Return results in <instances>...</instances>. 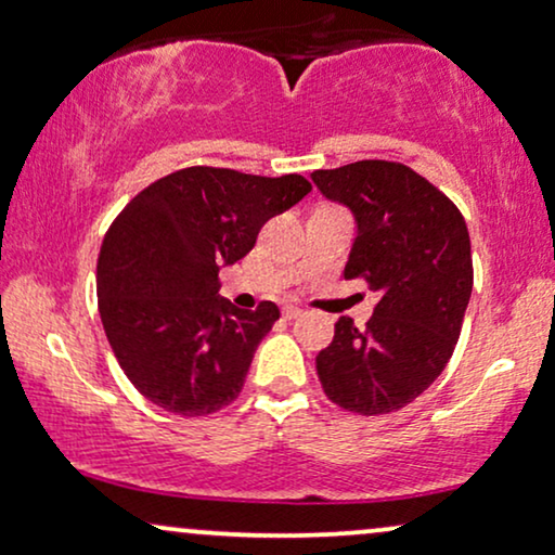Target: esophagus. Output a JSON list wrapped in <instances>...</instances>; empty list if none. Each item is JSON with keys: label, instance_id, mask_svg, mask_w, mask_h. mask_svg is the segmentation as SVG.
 I'll return each mask as SVG.
<instances>
[{"label": "esophagus", "instance_id": "1", "mask_svg": "<svg viewBox=\"0 0 555 555\" xmlns=\"http://www.w3.org/2000/svg\"><path fill=\"white\" fill-rule=\"evenodd\" d=\"M282 314H284V320H297V317L301 314V309L297 305H286L282 309Z\"/></svg>", "mask_w": 555, "mask_h": 555}]
</instances>
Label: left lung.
Masks as SVG:
<instances>
[{"label":"left lung","instance_id":"1","mask_svg":"<svg viewBox=\"0 0 555 555\" xmlns=\"http://www.w3.org/2000/svg\"><path fill=\"white\" fill-rule=\"evenodd\" d=\"M312 180L358 220L345 279L380 292L365 330L347 317L335 322L317 375L339 409L393 413L439 378L460 339L475 279L467 223L444 192L401 162H352L317 169Z\"/></svg>","mask_w":555,"mask_h":555}]
</instances>
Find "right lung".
<instances>
[{
  "label": "right lung",
  "instance_id": "add662e5",
  "mask_svg": "<svg viewBox=\"0 0 555 555\" xmlns=\"http://www.w3.org/2000/svg\"><path fill=\"white\" fill-rule=\"evenodd\" d=\"M312 182L225 167H184L131 197L103 235L95 292L108 345L139 393L175 416H208L238 398L254 352L279 320L218 294L220 266Z\"/></svg>",
  "mask_w": 555,
  "mask_h": 555
}]
</instances>
